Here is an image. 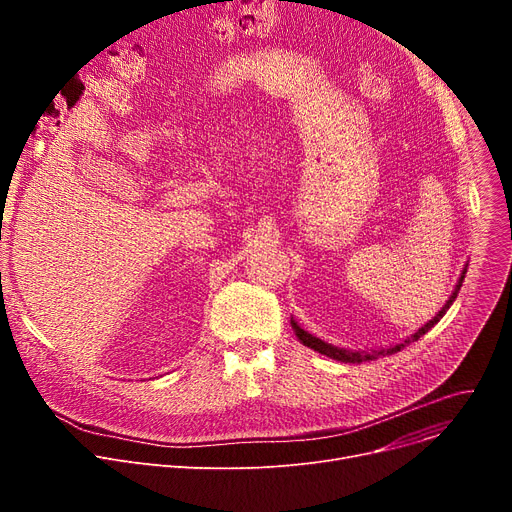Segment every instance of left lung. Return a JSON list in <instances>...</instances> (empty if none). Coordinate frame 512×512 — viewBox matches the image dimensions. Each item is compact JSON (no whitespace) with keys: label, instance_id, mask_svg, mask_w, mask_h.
I'll use <instances>...</instances> for the list:
<instances>
[{"label":"left lung","instance_id":"obj_1","mask_svg":"<svg viewBox=\"0 0 512 512\" xmlns=\"http://www.w3.org/2000/svg\"><path fill=\"white\" fill-rule=\"evenodd\" d=\"M469 265V263H467ZM467 265L463 267V272H461V278H459V282H456V286H454V290H452V294L448 297V301L444 303V307L427 321L425 326H421L415 334H411V336H407L405 340H400L398 344H390V346H386V348H378V351H348V348H340V346H334V344H328L326 340H321V338H317V336H313V334H309L307 330H303L299 324H297V319L294 317H290V324H292V330H294V334H297V338L305 344V346H309V348H313V351H317V353H321V355H326V357H330V359H336V361H342V363H363V361H371V359H378V357H386V355H392V353H396V351H400L402 346H407V344H411V342H415V340H419L425 332H429L432 330L438 321L446 315V311L450 309V305L454 303V299L459 297V290H461V286H463V280H465V274H467Z\"/></svg>","mask_w":512,"mask_h":512}]
</instances>
